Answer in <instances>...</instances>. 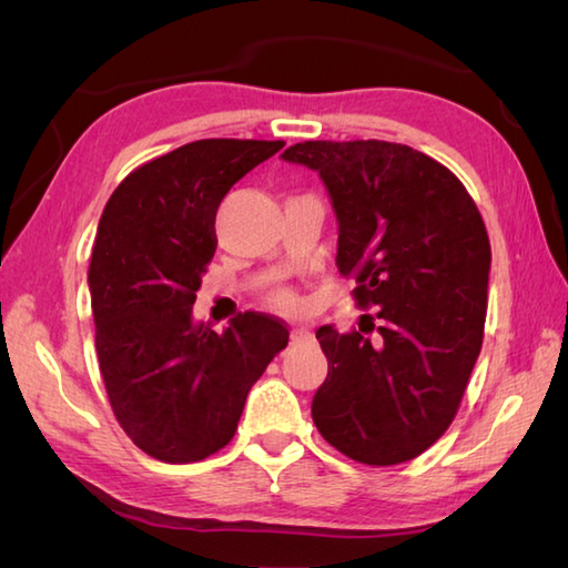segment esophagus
<instances>
[{
	"label": "esophagus",
	"instance_id": "esophagus-1",
	"mask_svg": "<svg viewBox=\"0 0 568 568\" xmlns=\"http://www.w3.org/2000/svg\"><path fill=\"white\" fill-rule=\"evenodd\" d=\"M312 336V332L307 329V327H293V332H291V342L293 344H297V342H303V339H310Z\"/></svg>",
	"mask_w": 568,
	"mask_h": 568
}]
</instances>
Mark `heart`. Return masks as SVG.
<instances>
[{
  "label": "heart",
  "mask_w": 568,
  "mask_h": 568,
  "mask_svg": "<svg viewBox=\"0 0 568 568\" xmlns=\"http://www.w3.org/2000/svg\"><path fill=\"white\" fill-rule=\"evenodd\" d=\"M273 303L283 310H291V307H295V295L291 291H277L273 295Z\"/></svg>",
  "instance_id": "obj_1"
}]
</instances>
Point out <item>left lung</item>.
Returning a JSON list of instances; mask_svg holds the SVG:
<instances>
[{"mask_svg": "<svg viewBox=\"0 0 568 568\" xmlns=\"http://www.w3.org/2000/svg\"><path fill=\"white\" fill-rule=\"evenodd\" d=\"M283 161L320 173L339 222L336 268L356 281L358 307H376L358 332L317 329L329 373L312 419L358 464L409 462L449 429L484 344V216L449 168L403 143L305 141Z\"/></svg>", "mask_w": 568, "mask_h": 568, "instance_id": "left-lung-1", "label": "left lung"}]
</instances>
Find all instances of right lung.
I'll list each match as a JSON object with an SVG mask.
<instances>
[{
  "label": "right lung",
  "instance_id": "1",
  "mask_svg": "<svg viewBox=\"0 0 568 568\" xmlns=\"http://www.w3.org/2000/svg\"><path fill=\"white\" fill-rule=\"evenodd\" d=\"M285 141L202 139L129 173L90 258L94 346L114 417L141 452L192 464L232 442L246 395L287 346L281 320L244 312L224 334L192 322L220 202Z\"/></svg>",
  "mask_w": 568,
  "mask_h": 568
}]
</instances>
